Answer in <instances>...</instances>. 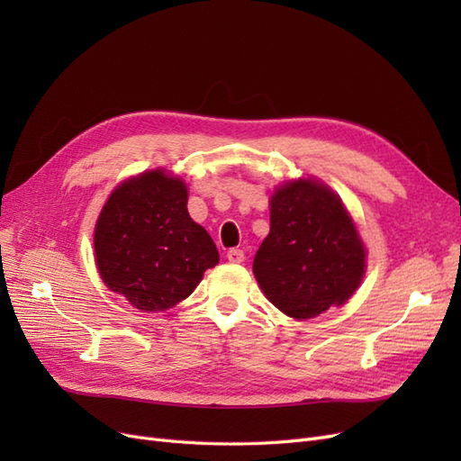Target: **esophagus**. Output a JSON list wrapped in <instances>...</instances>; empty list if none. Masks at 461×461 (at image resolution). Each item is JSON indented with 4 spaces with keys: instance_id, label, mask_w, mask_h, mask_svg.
Segmentation results:
<instances>
[{
    "instance_id": "esophagus-1",
    "label": "esophagus",
    "mask_w": 461,
    "mask_h": 461,
    "mask_svg": "<svg viewBox=\"0 0 461 461\" xmlns=\"http://www.w3.org/2000/svg\"><path fill=\"white\" fill-rule=\"evenodd\" d=\"M244 258H246L244 252H242V249H239V248L229 249V254H227V259H229L230 263H242Z\"/></svg>"
}]
</instances>
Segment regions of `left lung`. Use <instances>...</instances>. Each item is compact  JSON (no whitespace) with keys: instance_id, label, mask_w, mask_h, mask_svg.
<instances>
[{"instance_id":"8db88e82","label":"left lung","mask_w":461,"mask_h":461,"mask_svg":"<svg viewBox=\"0 0 461 461\" xmlns=\"http://www.w3.org/2000/svg\"><path fill=\"white\" fill-rule=\"evenodd\" d=\"M269 205L271 230L254 258L267 300L298 321L350 300L366 275V246L342 200L308 176L278 186Z\"/></svg>"}]
</instances>
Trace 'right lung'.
<instances>
[{
	"mask_svg": "<svg viewBox=\"0 0 461 461\" xmlns=\"http://www.w3.org/2000/svg\"><path fill=\"white\" fill-rule=\"evenodd\" d=\"M186 202L185 180L156 169L124 180L97 217V271L136 310L175 308L219 263L215 242L192 221Z\"/></svg>",
	"mask_w": 461,
	"mask_h": 461,
	"instance_id": "obj_1",
	"label": "right lung"
}]
</instances>
